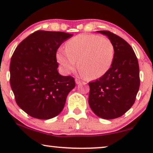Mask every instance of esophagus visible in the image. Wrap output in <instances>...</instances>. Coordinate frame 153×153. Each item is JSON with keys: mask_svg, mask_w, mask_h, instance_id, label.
Masks as SVG:
<instances>
[{"mask_svg": "<svg viewBox=\"0 0 153 153\" xmlns=\"http://www.w3.org/2000/svg\"><path fill=\"white\" fill-rule=\"evenodd\" d=\"M75 81H76V84H79V83H81V81L79 79H75Z\"/></svg>", "mask_w": 153, "mask_h": 153, "instance_id": "esophagus-1", "label": "esophagus"}]
</instances>
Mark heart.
I'll return each instance as SVG.
<instances>
[{
	"instance_id": "b5f03b06",
	"label": "heart",
	"mask_w": 153,
	"mask_h": 153,
	"mask_svg": "<svg viewBox=\"0 0 153 153\" xmlns=\"http://www.w3.org/2000/svg\"><path fill=\"white\" fill-rule=\"evenodd\" d=\"M56 57L65 72H72L78 60L80 74L95 79L110 68L114 58V47L106 37L80 34L68 40L65 49H58Z\"/></svg>"
}]
</instances>
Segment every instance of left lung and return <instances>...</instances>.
I'll list each match as a JSON object with an SVG mask.
<instances>
[{
  "instance_id": "obj_1",
  "label": "left lung",
  "mask_w": 153,
  "mask_h": 153,
  "mask_svg": "<svg viewBox=\"0 0 153 153\" xmlns=\"http://www.w3.org/2000/svg\"><path fill=\"white\" fill-rule=\"evenodd\" d=\"M97 32L111 41L114 58L107 72L89 83L88 103L95 115L109 120L122 116L134 103L140 86L139 67L134 51L125 39L108 30Z\"/></svg>"
}]
</instances>
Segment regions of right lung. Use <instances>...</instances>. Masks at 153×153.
Instances as JSON below:
<instances>
[{
  "instance_id": "right-lung-1",
  "label": "right lung",
  "mask_w": 153,
  "mask_h": 153,
  "mask_svg": "<svg viewBox=\"0 0 153 153\" xmlns=\"http://www.w3.org/2000/svg\"><path fill=\"white\" fill-rule=\"evenodd\" d=\"M72 34L37 30L16 48L10 66V85L17 105L33 118L48 120L63 109L75 87L72 76L58 73L56 52Z\"/></svg>"
}]
</instances>
